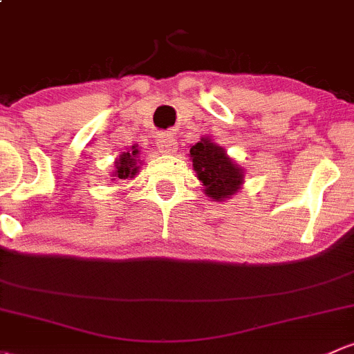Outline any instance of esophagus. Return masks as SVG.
Returning a JSON list of instances; mask_svg holds the SVG:
<instances>
[{
	"instance_id": "esophagus-1",
	"label": "esophagus",
	"mask_w": 354,
	"mask_h": 354,
	"mask_svg": "<svg viewBox=\"0 0 354 354\" xmlns=\"http://www.w3.org/2000/svg\"><path fill=\"white\" fill-rule=\"evenodd\" d=\"M156 148H158V151L163 153V155L176 153L177 151V141H176V138H174V134H170V133L162 134V136L156 140Z\"/></svg>"
}]
</instances>
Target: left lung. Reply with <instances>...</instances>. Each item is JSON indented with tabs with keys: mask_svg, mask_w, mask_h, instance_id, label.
Instances as JSON below:
<instances>
[{
	"mask_svg": "<svg viewBox=\"0 0 354 354\" xmlns=\"http://www.w3.org/2000/svg\"><path fill=\"white\" fill-rule=\"evenodd\" d=\"M191 160L198 178L204 185L203 191L214 201L232 198L243 182V169L227 155V151L209 138H203L191 147Z\"/></svg>",
	"mask_w": 354,
	"mask_h": 354,
	"instance_id": "8db88e82",
	"label": "left lung"
}]
</instances>
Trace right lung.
Masks as SVG:
<instances>
[{"label":"right lung","instance_id":"right-lung-1","mask_svg":"<svg viewBox=\"0 0 354 354\" xmlns=\"http://www.w3.org/2000/svg\"><path fill=\"white\" fill-rule=\"evenodd\" d=\"M140 150L138 147H131V150L124 151L118 160H115V170L112 172V180H129L140 172Z\"/></svg>","mask_w":354,"mask_h":354}]
</instances>
